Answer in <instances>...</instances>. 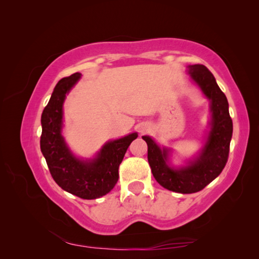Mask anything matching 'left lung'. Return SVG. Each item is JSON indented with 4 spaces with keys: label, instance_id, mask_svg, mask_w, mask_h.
<instances>
[{
    "label": "left lung",
    "instance_id": "1",
    "mask_svg": "<svg viewBox=\"0 0 259 259\" xmlns=\"http://www.w3.org/2000/svg\"><path fill=\"white\" fill-rule=\"evenodd\" d=\"M191 77L211 100V129L200 157L186 168L175 170L166 165V150L144 136L147 144V159L155 181L172 192L190 194L211 183L223 171L229 160L230 143L233 134V122L230 116L229 102L218 87L212 73L203 65L188 66Z\"/></svg>",
    "mask_w": 259,
    "mask_h": 259
}]
</instances>
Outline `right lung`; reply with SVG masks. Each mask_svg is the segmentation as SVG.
I'll return each instance as SVG.
<instances>
[{
	"instance_id": "1",
	"label": "right lung",
	"mask_w": 259,
	"mask_h": 259,
	"mask_svg": "<svg viewBox=\"0 0 259 259\" xmlns=\"http://www.w3.org/2000/svg\"><path fill=\"white\" fill-rule=\"evenodd\" d=\"M80 73L64 77L57 83L41 116V152L54 181L64 191L84 200L98 199L113 190L119 179V166L129 145L137 134L107 143L95 160H77L61 136L63 103L65 96L75 84Z\"/></svg>"
}]
</instances>
